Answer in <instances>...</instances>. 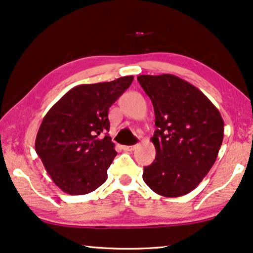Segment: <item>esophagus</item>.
Wrapping results in <instances>:
<instances>
[{
  "instance_id": "obj_1",
  "label": "esophagus",
  "mask_w": 253,
  "mask_h": 253,
  "mask_svg": "<svg viewBox=\"0 0 253 253\" xmlns=\"http://www.w3.org/2000/svg\"><path fill=\"white\" fill-rule=\"evenodd\" d=\"M137 148V145H124L123 149L125 151H134Z\"/></svg>"
}]
</instances>
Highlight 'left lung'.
<instances>
[{
    "mask_svg": "<svg viewBox=\"0 0 253 253\" xmlns=\"http://www.w3.org/2000/svg\"><path fill=\"white\" fill-rule=\"evenodd\" d=\"M137 81L151 99L157 126L151 138L156 158L144 167V182L164 197L189 194L218 157L221 115L198 88L173 74L138 76Z\"/></svg>",
    "mask_w": 253,
    "mask_h": 253,
    "instance_id": "1",
    "label": "left lung"
}]
</instances>
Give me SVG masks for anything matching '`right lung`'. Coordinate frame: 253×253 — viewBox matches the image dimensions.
<instances>
[{
    "label": "right lung",
    "mask_w": 253,
    "mask_h": 253,
    "mask_svg": "<svg viewBox=\"0 0 253 253\" xmlns=\"http://www.w3.org/2000/svg\"><path fill=\"white\" fill-rule=\"evenodd\" d=\"M134 77L80 84L47 112L35 138V151L55 184L69 195L89 194L108 179L117 152L108 134L109 109Z\"/></svg>",
    "instance_id": "add662e5"
}]
</instances>
